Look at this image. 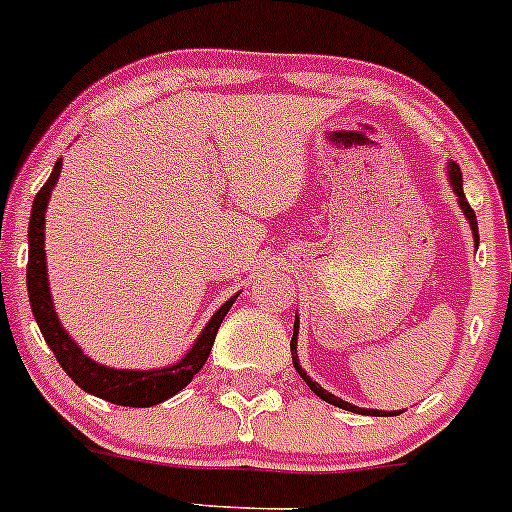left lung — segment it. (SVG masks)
Listing matches in <instances>:
<instances>
[{"label":"left lung","instance_id":"obj_1","mask_svg":"<svg viewBox=\"0 0 512 512\" xmlns=\"http://www.w3.org/2000/svg\"><path fill=\"white\" fill-rule=\"evenodd\" d=\"M447 177H449V184H452L454 194H457V201H459V206H462V213L466 216V221H469L471 233H474V243H476V247H479V226H476V213H474V209H471L469 201H466V196H464V187H462V170H459V167H457V162H449V165H447ZM296 335H299V318H296V323H294V338H291V359H294L296 372L301 374V379L306 381L308 386H311V391L316 393V396L323 398V401L333 403V406L345 408V411H352V413L381 415V418H389V415H398V413H401V411H398V413H396V411H374V408H369V411H367V408L352 406V403L342 401V398L333 396V393H330V391H325L323 386L316 384V381H313L311 376H306V372H303V369H301V364H299V355H296Z\"/></svg>","mask_w":512,"mask_h":512}]
</instances>
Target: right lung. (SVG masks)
<instances>
[{
  "mask_svg": "<svg viewBox=\"0 0 512 512\" xmlns=\"http://www.w3.org/2000/svg\"><path fill=\"white\" fill-rule=\"evenodd\" d=\"M60 167H63V160L55 162L48 182L43 184L41 192L33 199L31 221H28L26 286L28 299H31L33 318H36L38 328H41L43 333V340L48 342V347L53 350L60 367L65 369V374L70 376L82 391L104 398V401L109 403H116V406H157V403L167 401L174 393L182 391L184 386L194 379V374H199V369L204 367L206 359H209L218 328H221L223 318H226L233 301L238 299V294L230 296V299L213 313V318L206 323V328L201 330V335L196 338L192 350L179 359L177 364H172V367L143 369V372H136V369H111L94 362V359H89L80 350V345L65 333L63 325H60L48 286L46 250H43V240H46V209L50 192H53V187L58 184Z\"/></svg>",
  "mask_w": 512,
  "mask_h": 512,
  "instance_id": "right-lung-1",
  "label": "right lung"
}]
</instances>
